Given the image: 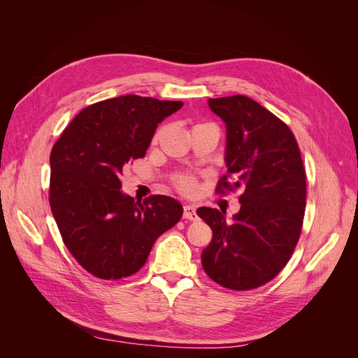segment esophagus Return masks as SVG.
I'll use <instances>...</instances> for the list:
<instances>
[{
  "label": "esophagus",
  "instance_id": "obj_1",
  "mask_svg": "<svg viewBox=\"0 0 358 358\" xmlns=\"http://www.w3.org/2000/svg\"><path fill=\"white\" fill-rule=\"evenodd\" d=\"M183 218L189 220V221H197L199 215L196 212V208H194V206H191V204L183 206Z\"/></svg>",
  "mask_w": 358,
  "mask_h": 358
}]
</instances>
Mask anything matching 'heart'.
<instances>
[{
  "label": "heart",
  "mask_w": 358,
  "mask_h": 358,
  "mask_svg": "<svg viewBox=\"0 0 358 358\" xmlns=\"http://www.w3.org/2000/svg\"><path fill=\"white\" fill-rule=\"evenodd\" d=\"M200 125H210V124H199L196 127H200ZM161 134H162V129H158L152 138V143L158 142ZM175 185L182 194H185V196H192V194H196V191H197V180L194 179L191 175H183V173H180V175H178L175 178Z\"/></svg>",
  "instance_id": "heart-1"
}]
</instances>
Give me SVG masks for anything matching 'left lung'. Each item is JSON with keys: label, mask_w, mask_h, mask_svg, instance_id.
Wrapping results in <instances>:
<instances>
[{"label": "left lung", "mask_w": 358, "mask_h": 358, "mask_svg": "<svg viewBox=\"0 0 358 358\" xmlns=\"http://www.w3.org/2000/svg\"><path fill=\"white\" fill-rule=\"evenodd\" d=\"M225 122L227 175L216 192L242 188L231 222L218 209L199 208L212 229L203 249L204 272L224 288L254 289L272 280L294 252L306 206V173L294 134L246 95L209 99Z\"/></svg>", "instance_id": "1"}]
</instances>
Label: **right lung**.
I'll list each match as a JSON object with an SVG mask.
<instances>
[{"instance_id":"right-lung-1","label":"right lung","mask_w":358,"mask_h":358,"mask_svg":"<svg viewBox=\"0 0 358 358\" xmlns=\"http://www.w3.org/2000/svg\"><path fill=\"white\" fill-rule=\"evenodd\" d=\"M182 101L122 95L91 104L50 152L49 203L64 245L86 272L121 279L138 272L183 208L167 196L143 203L121 191L127 162L143 158L162 119Z\"/></svg>"}]
</instances>
